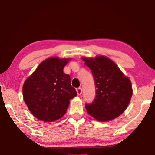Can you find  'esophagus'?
Returning a JSON list of instances; mask_svg holds the SVG:
<instances>
[{
  "instance_id": "1",
  "label": "esophagus",
  "mask_w": 155,
  "mask_h": 155,
  "mask_svg": "<svg viewBox=\"0 0 155 155\" xmlns=\"http://www.w3.org/2000/svg\"><path fill=\"white\" fill-rule=\"evenodd\" d=\"M76 91H77V93H78V95H80V94H82V88H81V87H79V88H78L77 90H76Z\"/></svg>"
}]
</instances>
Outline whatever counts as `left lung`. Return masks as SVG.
<instances>
[{"mask_svg":"<svg viewBox=\"0 0 155 155\" xmlns=\"http://www.w3.org/2000/svg\"><path fill=\"white\" fill-rule=\"evenodd\" d=\"M92 72L96 96L85 109L99 121H108L119 116L128 107L133 94L130 80L115 63L107 57L82 58Z\"/></svg>","mask_w":155,"mask_h":155,"instance_id":"obj_1","label":"left lung"}]
</instances>
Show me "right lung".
I'll list each match as a JSON object with an SVG mask.
<instances>
[{"mask_svg":"<svg viewBox=\"0 0 155 155\" xmlns=\"http://www.w3.org/2000/svg\"><path fill=\"white\" fill-rule=\"evenodd\" d=\"M68 58L53 57L40 63L23 84V98L38 119L52 122L62 118L70 100L77 96L71 77L63 72Z\"/></svg>","mask_w":155,"mask_h":155,"instance_id":"1","label":"right lung"}]
</instances>
